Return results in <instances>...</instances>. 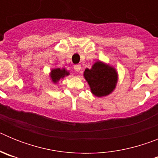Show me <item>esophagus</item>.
Masks as SVG:
<instances>
[{"mask_svg": "<svg viewBox=\"0 0 158 158\" xmlns=\"http://www.w3.org/2000/svg\"><path fill=\"white\" fill-rule=\"evenodd\" d=\"M73 69H74L77 72H79V71L81 70V65L77 64V65H75L74 66H73Z\"/></svg>", "mask_w": 158, "mask_h": 158, "instance_id": "obj_1", "label": "esophagus"}]
</instances>
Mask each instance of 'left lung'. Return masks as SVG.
I'll return each instance as SVG.
<instances>
[{
  "mask_svg": "<svg viewBox=\"0 0 158 158\" xmlns=\"http://www.w3.org/2000/svg\"><path fill=\"white\" fill-rule=\"evenodd\" d=\"M84 77L93 94L98 97L109 95L115 89L118 80L115 69L101 62H96L92 69H86Z\"/></svg>",
  "mask_w": 158,
  "mask_h": 158,
  "instance_id": "left-lung-1",
  "label": "left lung"
}]
</instances>
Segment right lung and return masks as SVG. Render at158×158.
Instances as JSON below:
<instances>
[{
    "instance_id": "add662e5",
    "label": "right lung",
    "mask_w": 158,
    "mask_h": 158,
    "mask_svg": "<svg viewBox=\"0 0 158 158\" xmlns=\"http://www.w3.org/2000/svg\"><path fill=\"white\" fill-rule=\"evenodd\" d=\"M69 74V72L65 70V69H61L58 68V69H52L51 73V77L54 83H57L61 78H63L64 77L68 76Z\"/></svg>"
}]
</instances>
